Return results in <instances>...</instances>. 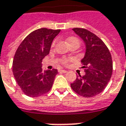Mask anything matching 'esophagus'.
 I'll return each instance as SVG.
<instances>
[{"label":"esophagus","instance_id":"34e87169","mask_svg":"<svg viewBox=\"0 0 126 126\" xmlns=\"http://www.w3.org/2000/svg\"><path fill=\"white\" fill-rule=\"evenodd\" d=\"M59 72H63V73H66V72H67V71L65 70H63V69H61V70H59Z\"/></svg>","mask_w":126,"mask_h":126}]
</instances>
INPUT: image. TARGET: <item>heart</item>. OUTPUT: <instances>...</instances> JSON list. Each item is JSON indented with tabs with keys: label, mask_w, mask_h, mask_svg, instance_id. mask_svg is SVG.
<instances>
[{
	"label": "heart",
	"mask_w": 126,
	"mask_h": 126,
	"mask_svg": "<svg viewBox=\"0 0 126 126\" xmlns=\"http://www.w3.org/2000/svg\"><path fill=\"white\" fill-rule=\"evenodd\" d=\"M67 42H68V43L69 44H71V43H74V42H77V43H79V39L77 38H75V37H70V38H67ZM54 45V44H53ZM68 61H69V60L67 59H63L62 60V63L64 64V65H66L68 63Z\"/></svg>",
	"instance_id": "1"
}]
</instances>
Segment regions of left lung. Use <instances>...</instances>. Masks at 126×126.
I'll return each instance as SVG.
<instances>
[{
    "mask_svg": "<svg viewBox=\"0 0 126 126\" xmlns=\"http://www.w3.org/2000/svg\"><path fill=\"white\" fill-rule=\"evenodd\" d=\"M85 44V54L81 60L85 74L77 77L71 88L79 95L92 97L106 88L112 74V60L108 48L101 38L83 28H73Z\"/></svg>",
    "mask_w": 126,
    "mask_h": 126,
    "instance_id": "8db88e82",
    "label": "left lung"
}]
</instances>
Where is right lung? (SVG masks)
<instances>
[{"label":"right lung","mask_w":126,"mask_h":126,"mask_svg":"<svg viewBox=\"0 0 126 126\" xmlns=\"http://www.w3.org/2000/svg\"><path fill=\"white\" fill-rule=\"evenodd\" d=\"M61 30L41 28L27 36L16 50L13 74L25 94L38 97L48 92L58 73L56 69L43 71L42 61L48 55L54 38Z\"/></svg>","instance_id":"obj_1"}]
</instances>
